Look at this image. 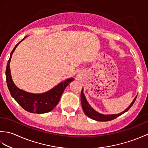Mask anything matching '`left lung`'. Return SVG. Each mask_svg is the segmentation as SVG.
<instances>
[{"mask_svg":"<svg viewBox=\"0 0 148 148\" xmlns=\"http://www.w3.org/2000/svg\"><path fill=\"white\" fill-rule=\"evenodd\" d=\"M137 98V96L135 97L134 99L133 100V101L132 102L130 103V105L128 107V108L123 111V112L119 113V114H100V113L96 111L95 109H93L91 106L89 104L88 102L86 99L85 95L83 93V89H82L81 92V105H82V108L83 109V111L86 116H88L90 118H92L94 120L98 121H111L112 120L116 118H118V116H121V114H124L125 112H126L128 111V110L130 109V108L132 105L134 104V103L135 102Z\"/></svg>","mask_w":148,"mask_h":148,"instance_id":"1","label":"left lung"}]
</instances>
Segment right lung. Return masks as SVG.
Returning <instances> with one entry per match:
<instances>
[{"instance_id":"right-lung-1","label":"right lung","mask_w":148,"mask_h":148,"mask_svg":"<svg viewBox=\"0 0 148 148\" xmlns=\"http://www.w3.org/2000/svg\"><path fill=\"white\" fill-rule=\"evenodd\" d=\"M25 37L15 46L11 53L10 57L6 67V81L11 96L25 111L32 113L43 114V113L50 112L55 108L59 102L65 88L74 79L69 78L64 81L60 83L48 92L42 93H32L18 88L12 79L9 64H10L12 55L15 49L16 48L19 44L25 39Z\"/></svg>"}]
</instances>
